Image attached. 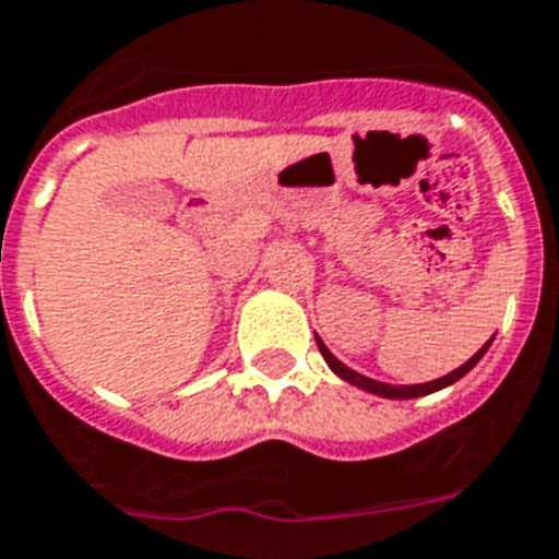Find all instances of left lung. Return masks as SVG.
<instances>
[{
    "instance_id": "8db88e82",
    "label": "left lung",
    "mask_w": 559,
    "mask_h": 559,
    "mask_svg": "<svg viewBox=\"0 0 559 559\" xmlns=\"http://www.w3.org/2000/svg\"><path fill=\"white\" fill-rule=\"evenodd\" d=\"M316 342H319V350H321V356H324L326 367H330V370H333V373L338 376V379H344V382H347V384H353V388L367 390V393H373V396H382V399H419V396H430V393H437V390H442V388H451L453 382H460L462 376L471 373V370H474V367L479 365V358H483L485 353H488V347H491L493 338H491V342H485L483 347H479V350H476L474 356L468 358V361H465V365H460V367H456V370H451V373H448V376H439V379H433V382H421V384L376 382V379H370V376L356 373L353 367H347V365H344V361H338V358H335L333 353L326 350V344L321 342L319 335H316Z\"/></svg>"
}]
</instances>
